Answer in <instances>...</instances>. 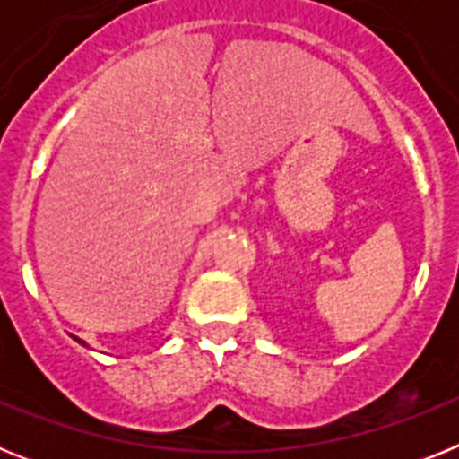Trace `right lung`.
<instances>
[{
    "label": "right lung",
    "instance_id": "add662e5",
    "mask_svg": "<svg viewBox=\"0 0 459 459\" xmlns=\"http://www.w3.org/2000/svg\"><path fill=\"white\" fill-rule=\"evenodd\" d=\"M75 340H78V342H80V344H87V342H84V340H80V338H75Z\"/></svg>",
    "mask_w": 459,
    "mask_h": 459
}]
</instances>
